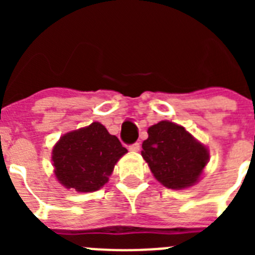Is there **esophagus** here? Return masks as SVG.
I'll use <instances>...</instances> for the list:
<instances>
[{"instance_id": "obj_1", "label": "esophagus", "mask_w": 255, "mask_h": 255, "mask_svg": "<svg viewBox=\"0 0 255 255\" xmlns=\"http://www.w3.org/2000/svg\"><path fill=\"white\" fill-rule=\"evenodd\" d=\"M129 149L131 150V152H138V150L140 149V144L139 143L131 144V145H129Z\"/></svg>"}]
</instances>
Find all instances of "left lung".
Here are the masks:
<instances>
[{"instance_id":"8db88e82","label":"left lung","mask_w":255,"mask_h":255,"mask_svg":"<svg viewBox=\"0 0 255 255\" xmlns=\"http://www.w3.org/2000/svg\"><path fill=\"white\" fill-rule=\"evenodd\" d=\"M141 147V155L155 179L175 190L194 185L209 158L203 144L170 121L150 126Z\"/></svg>"}]
</instances>
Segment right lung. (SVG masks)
I'll list each match as a JSON object with an SVG mask.
<instances>
[{
  "mask_svg": "<svg viewBox=\"0 0 255 255\" xmlns=\"http://www.w3.org/2000/svg\"><path fill=\"white\" fill-rule=\"evenodd\" d=\"M128 152L100 123L67 132L52 152L58 181L67 189L89 193L108 181L115 164Z\"/></svg>",
  "mask_w": 255,
  "mask_h": 255,
  "instance_id": "right-lung-1",
  "label": "right lung"
}]
</instances>
